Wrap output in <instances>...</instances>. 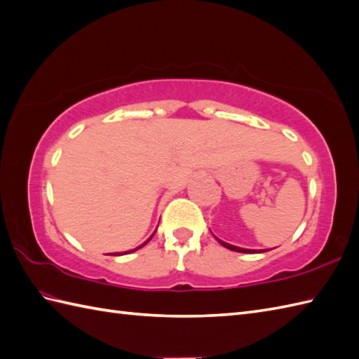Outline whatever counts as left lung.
Returning <instances> with one entry per match:
<instances>
[{
	"label": "left lung",
	"mask_w": 359,
	"mask_h": 359,
	"mask_svg": "<svg viewBox=\"0 0 359 359\" xmlns=\"http://www.w3.org/2000/svg\"><path fill=\"white\" fill-rule=\"evenodd\" d=\"M217 239V238H216ZM220 243H222V245L225 247V248H228V250H233V251H238V253H257V250H247V248H241V247H234V245H230V243H226V242H224V241H220V239H217Z\"/></svg>",
	"instance_id": "left-lung-1"
}]
</instances>
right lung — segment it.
<instances>
[{
  "label": "right lung",
  "mask_w": 359,
  "mask_h": 359,
  "mask_svg": "<svg viewBox=\"0 0 359 359\" xmlns=\"http://www.w3.org/2000/svg\"><path fill=\"white\" fill-rule=\"evenodd\" d=\"M151 238H152V236H151ZM151 238H149V239H148V241H147V242H144V243H143V245H147V243H148V242H149V241H151ZM143 245H140V247H137V248H135V250H139V248H142V247H143ZM135 250H131V251H135ZM126 253H129V251H125V253H123V255H126Z\"/></svg>",
  "instance_id": "add662e5"
}]
</instances>
